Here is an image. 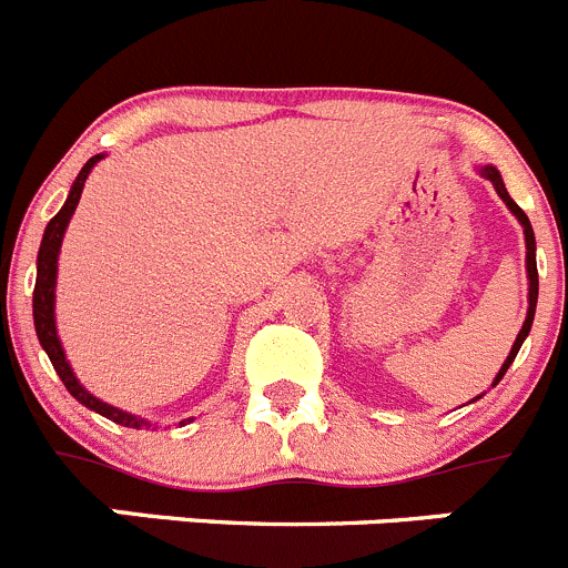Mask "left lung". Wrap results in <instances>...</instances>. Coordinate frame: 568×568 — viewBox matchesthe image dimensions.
<instances>
[{"label":"left lung","instance_id":"8db88e82","mask_svg":"<svg viewBox=\"0 0 568 568\" xmlns=\"http://www.w3.org/2000/svg\"><path fill=\"white\" fill-rule=\"evenodd\" d=\"M479 173H481V176L487 179V182H493V187H496V193H499V199L505 201V204L510 206L513 215H516V219L521 221V226H524V241H527V277H529V308H527V320H524L521 331H518L516 342H513L510 356H507V362L501 364L499 375H496V381H493V386H496V384H499L501 378H505L507 369H510L513 358L518 356V349H521L524 338L529 336V327H532V320H535V305H538V266H535V235H532V226H529V219H527V215H524L521 206H518L516 201L510 199V193H507L505 182H501V173L496 171V168H493V164H485V168H479Z\"/></svg>","mask_w":568,"mask_h":568}]
</instances>
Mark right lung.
<instances>
[{"label":"right lung","mask_w":568,"mask_h":568,"mask_svg":"<svg viewBox=\"0 0 568 568\" xmlns=\"http://www.w3.org/2000/svg\"><path fill=\"white\" fill-rule=\"evenodd\" d=\"M103 159V153L89 159L87 164L81 168L78 179L72 182V190H69L67 201L63 206L58 210L55 219L47 224L44 237H41V248H39V263H36V288H33V320H36V333H39V342L41 347L47 349V356H50L52 367H55L58 378L63 381V386L69 389V395L81 400L87 409L98 412V415L109 417V420L120 423L125 428H151V423L142 420V417L129 415V412L116 409V406L103 404L100 397H94L92 392H87L81 386V381L75 378L72 367H69L67 356H63V347H61V338H58L55 331V280H58V252H61V241H63V232H67L69 219H72V212H75L78 201H81L83 193V182L89 179V171H92L94 164Z\"/></svg>","instance_id":"1"}]
</instances>
